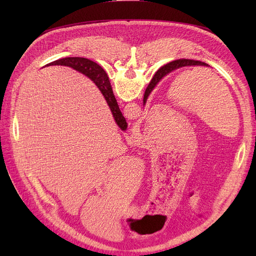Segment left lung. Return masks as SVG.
<instances>
[{"label":"left lung","instance_id":"8db88e82","mask_svg":"<svg viewBox=\"0 0 256 256\" xmlns=\"http://www.w3.org/2000/svg\"><path fill=\"white\" fill-rule=\"evenodd\" d=\"M184 66H208V64L204 63V62H200V60L180 58V60H173V62H171V63H168V64H166L164 66H162L159 69V70L157 72V74H154L152 82L148 84V86H147V88L145 90V94H144L143 102L144 104L146 102L147 97H148V95L150 94V92L152 90V88L156 86V84L162 79V76H164L166 74H168V72H171L172 70H175V69H177V68L184 67Z\"/></svg>","mask_w":256,"mask_h":256}]
</instances>
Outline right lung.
Here are the masks:
<instances>
[{
  "mask_svg": "<svg viewBox=\"0 0 256 256\" xmlns=\"http://www.w3.org/2000/svg\"><path fill=\"white\" fill-rule=\"evenodd\" d=\"M53 65H60V66H68L72 67L76 70L82 72L83 74L88 76L90 79H92L96 83L98 88L102 90V95L104 96L108 104H109L112 114L114 116V120L116 124L120 127L122 128L124 125H126V120L120 110V106L116 102L115 96L113 94L111 83L109 80V76L106 74L104 69L100 67L95 62L90 60L84 58H65L58 60H54L52 63L48 64L47 66Z\"/></svg>",
  "mask_w": 256,
  "mask_h": 256,
  "instance_id": "right-lung-1",
  "label": "right lung"
}]
</instances>
